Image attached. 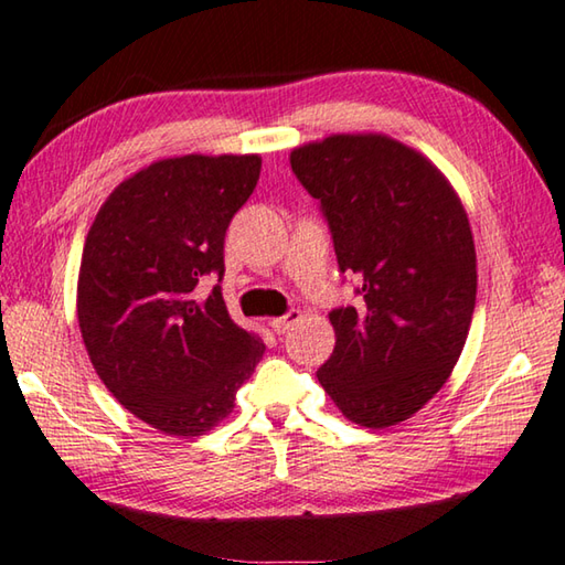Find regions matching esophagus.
<instances>
[{"instance_id": "obj_1", "label": "esophagus", "mask_w": 565, "mask_h": 565, "mask_svg": "<svg viewBox=\"0 0 565 565\" xmlns=\"http://www.w3.org/2000/svg\"><path fill=\"white\" fill-rule=\"evenodd\" d=\"M300 318H302L300 310H290V312H285L282 318L270 320V328L277 332V335H280V332H288L292 326H298Z\"/></svg>"}]
</instances>
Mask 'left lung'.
Returning <instances> with one entry per match:
<instances>
[{
	"mask_svg": "<svg viewBox=\"0 0 565 565\" xmlns=\"http://www.w3.org/2000/svg\"><path fill=\"white\" fill-rule=\"evenodd\" d=\"M320 200L358 308L330 312L335 350L318 370L365 428L408 420L448 381L476 308V245L463 202L428 157L387 135H330L290 152Z\"/></svg>",
	"mask_w": 565,
	"mask_h": 565,
	"instance_id": "1",
	"label": "left lung"
}]
</instances>
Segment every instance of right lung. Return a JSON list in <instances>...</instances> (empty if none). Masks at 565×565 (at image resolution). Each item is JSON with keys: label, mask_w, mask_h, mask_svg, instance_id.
Returning <instances> with one entry per match:
<instances>
[{"label": "right lung", "mask_w": 565, "mask_h": 565, "mask_svg": "<svg viewBox=\"0 0 565 565\" xmlns=\"http://www.w3.org/2000/svg\"><path fill=\"white\" fill-rule=\"evenodd\" d=\"M260 154H182L119 182L82 249L77 320L99 381L164 436L195 438L235 408L263 340L235 326L220 285L225 233Z\"/></svg>", "instance_id": "1"}]
</instances>
